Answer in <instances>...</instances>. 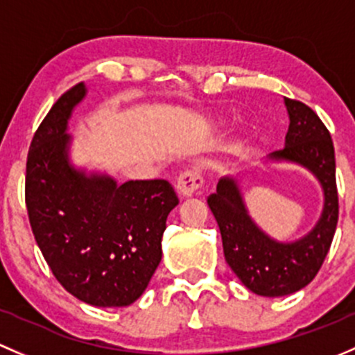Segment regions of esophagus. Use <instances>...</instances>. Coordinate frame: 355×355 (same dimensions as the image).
I'll use <instances>...</instances> for the list:
<instances>
[{"label": "esophagus", "instance_id": "obj_1", "mask_svg": "<svg viewBox=\"0 0 355 355\" xmlns=\"http://www.w3.org/2000/svg\"><path fill=\"white\" fill-rule=\"evenodd\" d=\"M203 186V176L198 169H186L179 174L176 189L181 196H193Z\"/></svg>", "mask_w": 355, "mask_h": 355}]
</instances>
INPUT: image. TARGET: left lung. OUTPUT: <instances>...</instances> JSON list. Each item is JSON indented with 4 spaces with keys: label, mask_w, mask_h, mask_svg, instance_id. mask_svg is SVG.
<instances>
[{
    "label": "left lung",
    "mask_w": 355,
    "mask_h": 355,
    "mask_svg": "<svg viewBox=\"0 0 355 355\" xmlns=\"http://www.w3.org/2000/svg\"><path fill=\"white\" fill-rule=\"evenodd\" d=\"M291 124L286 147L272 159H286L308 167L320 179L324 208L316 227L301 241L277 243L265 236L248 215L232 179H220L207 198L222 236L225 261L250 291L279 297L306 287L320 272L338 222L335 150L330 131L304 102L286 97Z\"/></svg>",
    "instance_id": "8db88e82"
}]
</instances>
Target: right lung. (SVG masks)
<instances>
[{
	"label": "right lung",
	"instance_id": "add662e5",
	"mask_svg": "<svg viewBox=\"0 0 355 355\" xmlns=\"http://www.w3.org/2000/svg\"><path fill=\"white\" fill-rule=\"evenodd\" d=\"M85 96L82 83L51 107L32 138L25 205L42 257L69 294L101 308L137 301L162 258L160 239L179 203L164 179L128 181L68 166L67 121Z\"/></svg>",
	"mask_w": 355,
	"mask_h": 355
}]
</instances>
